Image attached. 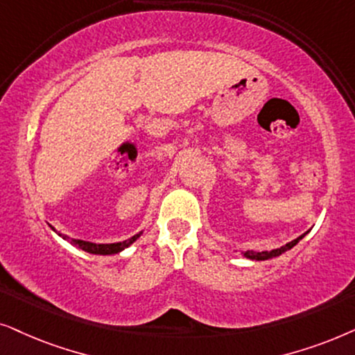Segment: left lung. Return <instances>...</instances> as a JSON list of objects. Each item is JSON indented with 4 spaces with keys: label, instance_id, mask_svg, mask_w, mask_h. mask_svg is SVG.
<instances>
[{
    "label": "left lung",
    "instance_id": "1",
    "mask_svg": "<svg viewBox=\"0 0 355 355\" xmlns=\"http://www.w3.org/2000/svg\"><path fill=\"white\" fill-rule=\"evenodd\" d=\"M310 230H306L305 234H302L300 237H297L295 240H292V242H289V243H286L284 247H281V248H276V250H271V252H245L243 253V257L245 258H248V259H254V261H264V259H272V258H277V257H281L282 253H286L287 250H291V248H294L297 243L300 242L302 239L305 237L306 234H309Z\"/></svg>",
    "mask_w": 355,
    "mask_h": 355
}]
</instances>
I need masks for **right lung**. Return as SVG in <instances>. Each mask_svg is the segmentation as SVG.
<instances>
[{
  "label": "right lung",
  "mask_w": 355,
  "mask_h": 355,
  "mask_svg": "<svg viewBox=\"0 0 355 355\" xmlns=\"http://www.w3.org/2000/svg\"><path fill=\"white\" fill-rule=\"evenodd\" d=\"M51 230H53L55 234H58L61 239L66 240V242L73 245V247L79 248V250H84V252L92 253V254H103V257H108V254H116V253L123 252V250L128 248L130 245H133L136 240H138L141 235H143V230H141V232L133 235V237H131V239L123 240V242H116V243H94V242H86V240H81V239H71L69 235H63V234L56 232L53 227H51Z\"/></svg>",
  "instance_id": "1"
}]
</instances>
